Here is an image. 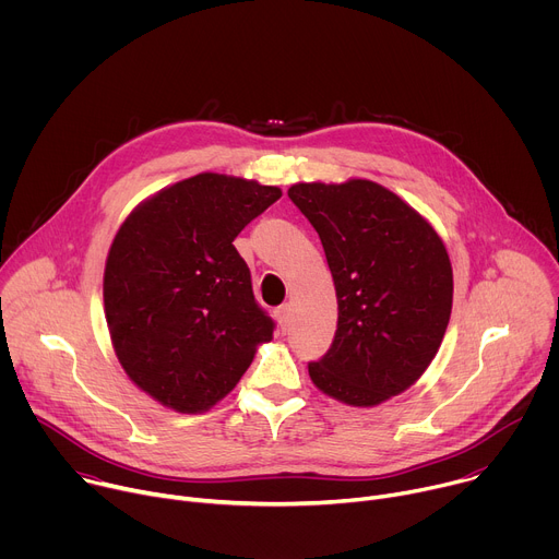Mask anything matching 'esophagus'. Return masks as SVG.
I'll list each match as a JSON object with an SVG mask.
<instances>
[{"label": "esophagus", "instance_id": "34e87169", "mask_svg": "<svg viewBox=\"0 0 559 559\" xmlns=\"http://www.w3.org/2000/svg\"><path fill=\"white\" fill-rule=\"evenodd\" d=\"M289 313H292V309H289V305H281L276 311H274V316H276V323H278V328L285 332L287 330V325H289Z\"/></svg>", "mask_w": 559, "mask_h": 559}]
</instances>
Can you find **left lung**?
Returning <instances> with one entry per match:
<instances>
[{
  "label": "left lung",
  "mask_w": 559,
  "mask_h": 559,
  "mask_svg": "<svg viewBox=\"0 0 559 559\" xmlns=\"http://www.w3.org/2000/svg\"><path fill=\"white\" fill-rule=\"evenodd\" d=\"M321 238L338 298L313 384L354 407H373L412 386L449 325L453 272L436 229L386 188L354 179L287 190Z\"/></svg>",
  "instance_id": "1"
}]
</instances>
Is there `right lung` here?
<instances>
[{"instance_id":"right-lung-1","label":"right lung","mask_w":559,"mask_h":559,"mask_svg":"<svg viewBox=\"0 0 559 559\" xmlns=\"http://www.w3.org/2000/svg\"><path fill=\"white\" fill-rule=\"evenodd\" d=\"M278 199L274 186L203 173L141 203L117 231L104 274L110 338L162 405L210 409L272 338L234 238Z\"/></svg>"}]
</instances>
